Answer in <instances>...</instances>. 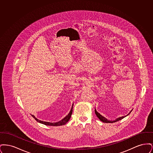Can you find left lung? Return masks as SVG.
<instances>
[{"label": "left lung", "mask_w": 153, "mask_h": 153, "mask_svg": "<svg viewBox=\"0 0 153 153\" xmlns=\"http://www.w3.org/2000/svg\"><path fill=\"white\" fill-rule=\"evenodd\" d=\"M132 111V110H131V111L130 112V113L128 114V115H129L130 113H131V112ZM95 114L96 115V116L97 117L102 121V122H104V123H115V122H117V121H119V120H122V119H123L124 117H127V116H128V115H126V116H124V117H118V118H117V119H115V120H108L107 118H105V117H102V115H100L97 111H96V108L95 109Z\"/></svg>", "instance_id": "left-lung-1"}]
</instances>
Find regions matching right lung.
<instances>
[{
  "instance_id": "add662e5",
  "label": "right lung",
  "mask_w": 153,
  "mask_h": 153,
  "mask_svg": "<svg viewBox=\"0 0 153 153\" xmlns=\"http://www.w3.org/2000/svg\"><path fill=\"white\" fill-rule=\"evenodd\" d=\"M73 104H72V107L71 108V109L69 112V113L66 116L64 119H62L61 120L57 122H56V123H51V122H44V121H42V120H40L39 119H38L37 118H36L35 116L31 115V116L33 117L38 122L40 123L43 124L45 125H46V126H63L64 124H65L70 119L71 115H72V111H73Z\"/></svg>"
}]
</instances>
